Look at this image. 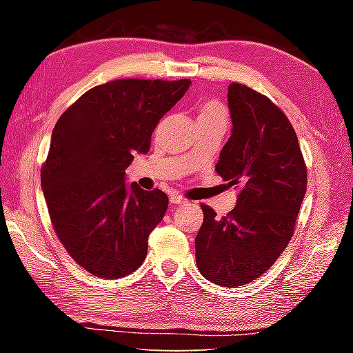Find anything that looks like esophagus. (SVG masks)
Wrapping results in <instances>:
<instances>
[{
	"instance_id": "obj_1",
	"label": "esophagus",
	"mask_w": 353,
	"mask_h": 353,
	"mask_svg": "<svg viewBox=\"0 0 353 353\" xmlns=\"http://www.w3.org/2000/svg\"><path fill=\"white\" fill-rule=\"evenodd\" d=\"M170 202H171V204L181 205V204H185V202H187V199H185L183 196H181V194H171L170 196Z\"/></svg>"
}]
</instances>
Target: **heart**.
<instances>
[{"label":"heart","mask_w":353,"mask_h":353,"mask_svg":"<svg viewBox=\"0 0 353 353\" xmlns=\"http://www.w3.org/2000/svg\"><path fill=\"white\" fill-rule=\"evenodd\" d=\"M227 112L223 105L216 101H208L204 105L201 107L198 119H208V118H223L225 119Z\"/></svg>","instance_id":"obj_1"}]
</instances>
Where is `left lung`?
<instances>
[{
	"label": "left lung",
	"instance_id": "8db88e82",
	"mask_svg": "<svg viewBox=\"0 0 353 353\" xmlns=\"http://www.w3.org/2000/svg\"><path fill=\"white\" fill-rule=\"evenodd\" d=\"M232 135L216 172L240 185L236 205L223 218L202 204L196 263L210 282L232 288L266 272L288 246L307 191V166L285 113L243 83L227 92Z\"/></svg>",
	"mask_w": 353,
	"mask_h": 353
}]
</instances>
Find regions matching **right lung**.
I'll return each mask as SVG.
<instances>
[{"mask_svg": "<svg viewBox=\"0 0 353 353\" xmlns=\"http://www.w3.org/2000/svg\"><path fill=\"white\" fill-rule=\"evenodd\" d=\"M191 81L117 79L97 85L57 119L40 181L51 224L77 265L119 279L141 266L148 236L168 208L162 190L124 183L160 119Z\"/></svg>", "mask_w": 353, "mask_h": 353, "instance_id": "right-lung-1", "label": "right lung"}]
</instances>
